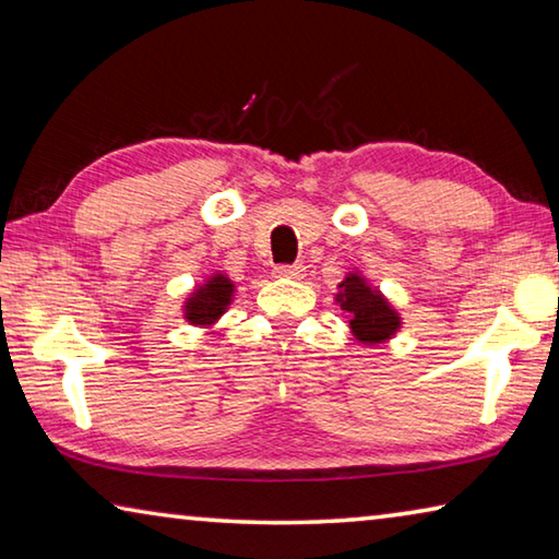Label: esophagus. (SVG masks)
Here are the masks:
<instances>
[{
    "label": "esophagus",
    "instance_id": "obj_1",
    "mask_svg": "<svg viewBox=\"0 0 559 559\" xmlns=\"http://www.w3.org/2000/svg\"><path fill=\"white\" fill-rule=\"evenodd\" d=\"M273 276L276 278H302L306 276V269L300 263H290V266H276L273 269Z\"/></svg>",
    "mask_w": 559,
    "mask_h": 559
}]
</instances>
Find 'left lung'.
Listing matches in <instances>:
<instances>
[{
	"label": "left lung",
	"mask_w": 559,
	"mask_h": 559,
	"mask_svg": "<svg viewBox=\"0 0 559 559\" xmlns=\"http://www.w3.org/2000/svg\"><path fill=\"white\" fill-rule=\"evenodd\" d=\"M335 300L349 316V330L365 345H377L390 340L402 328V318L390 306L380 290L372 288L359 273H347L340 283Z\"/></svg>",
	"instance_id": "obj_1"
}]
</instances>
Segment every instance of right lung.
<instances>
[{"label":"right lung","instance_id":"right-lung-1","mask_svg":"<svg viewBox=\"0 0 559 559\" xmlns=\"http://www.w3.org/2000/svg\"><path fill=\"white\" fill-rule=\"evenodd\" d=\"M231 296L234 283L224 273H214L187 298L185 318L192 325H214L226 313V308H229Z\"/></svg>","mask_w":559,"mask_h":559}]
</instances>
